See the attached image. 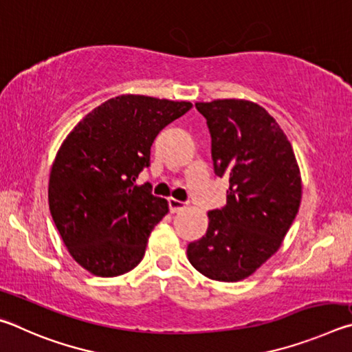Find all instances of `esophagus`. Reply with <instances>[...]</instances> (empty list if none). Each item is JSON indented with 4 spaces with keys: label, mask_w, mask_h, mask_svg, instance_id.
Here are the masks:
<instances>
[{
    "label": "esophagus",
    "mask_w": 352,
    "mask_h": 352,
    "mask_svg": "<svg viewBox=\"0 0 352 352\" xmlns=\"http://www.w3.org/2000/svg\"><path fill=\"white\" fill-rule=\"evenodd\" d=\"M168 204H169L170 212H177V211H180V210H183L184 206H186V204H184V201L177 200V199H174V197L168 199Z\"/></svg>",
    "instance_id": "esophagus-1"
}]
</instances>
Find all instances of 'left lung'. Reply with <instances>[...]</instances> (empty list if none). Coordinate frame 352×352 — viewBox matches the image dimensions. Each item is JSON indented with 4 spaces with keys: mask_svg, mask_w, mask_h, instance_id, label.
I'll use <instances>...</instances> for the list:
<instances>
[{
    "mask_svg": "<svg viewBox=\"0 0 352 352\" xmlns=\"http://www.w3.org/2000/svg\"><path fill=\"white\" fill-rule=\"evenodd\" d=\"M211 133L216 175L230 177L226 205L208 212L188 259L210 279L236 283L278 252L301 201L294 148L265 109L243 99L195 104Z\"/></svg>",
    "mask_w": 352,
    "mask_h": 352,
    "instance_id": "obj_1",
    "label": "left lung"
}]
</instances>
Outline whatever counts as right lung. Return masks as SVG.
<instances>
[{
	"label": "right lung",
	"mask_w": 352,
	"mask_h": 352,
	"mask_svg": "<svg viewBox=\"0 0 352 352\" xmlns=\"http://www.w3.org/2000/svg\"><path fill=\"white\" fill-rule=\"evenodd\" d=\"M190 107L122 94L88 113L58 148L47 188L51 216L69 254L93 275H124L144 258L169 206L151 184L135 182L151 166L157 135Z\"/></svg>",
	"instance_id": "add662e5"
}]
</instances>
